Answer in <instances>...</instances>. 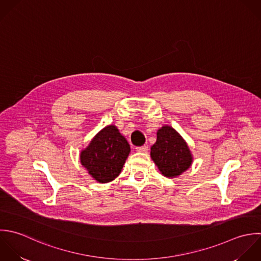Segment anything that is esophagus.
<instances>
[{
	"label": "esophagus",
	"mask_w": 261,
	"mask_h": 261,
	"mask_svg": "<svg viewBox=\"0 0 261 261\" xmlns=\"http://www.w3.org/2000/svg\"><path fill=\"white\" fill-rule=\"evenodd\" d=\"M136 150H137L138 152H147L148 147H147L146 145H143V146H139V147H137V148H136Z\"/></svg>",
	"instance_id": "1"
}]
</instances>
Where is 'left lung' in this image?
I'll list each match as a JSON object with an SVG mask.
<instances>
[{"instance_id":"8db88e82","label":"left lung","mask_w":261,"mask_h":261,"mask_svg":"<svg viewBox=\"0 0 261 261\" xmlns=\"http://www.w3.org/2000/svg\"><path fill=\"white\" fill-rule=\"evenodd\" d=\"M151 160L168 178H176L187 171L193 155L184 138L171 126L165 125L156 132V141L150 148Z\"/></svg>"}]
</instances>
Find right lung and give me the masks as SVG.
<instances>
[{
	"mask_svg": "<svg viewBox=\"0 0 261 261\" xmlns=\"http://www.w3.org/2000/svg\"><path fill=\"white\" fill-rule=\"evenodd\" d=\"M130 145L115 125L102 128L80 152V163L98 183H109L121 173Z\"/></svg>",
	"mask_w": 261,
	"mask_h": 261,
	"instance_id": "1",
	"label": "right lung"
}]
</instances>
